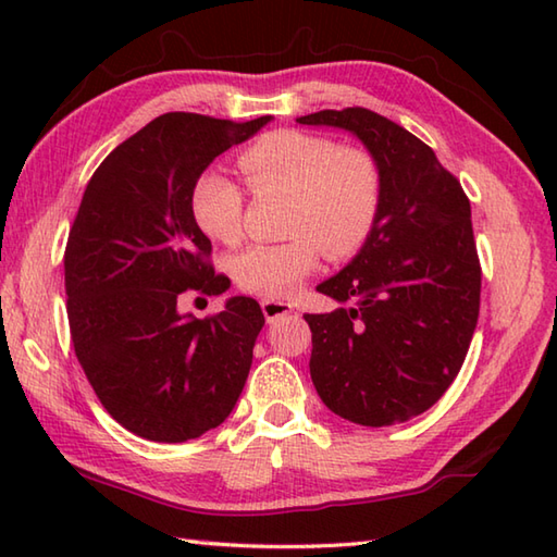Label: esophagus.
Returning <instances> with one entry per match:
<instances>
[{
    "mask_svg": "<svg viewBox=\"0 0 557 557\" xmlns=\"http://www.w3.org/2000/svg\"><path fill=\"white\" fill-rule=\"evenodd\" d=\"M260 309H263V315H265L268 323L277 321V318H282V315H289L294 311L292 304L275 301V299H263V301H260Z\"/></svg>",
    "mask_w": 557,
    "mask_h": 557,
    "instance_id": "esophagus-1",
    "label": "esophagus"
}]
</instances>
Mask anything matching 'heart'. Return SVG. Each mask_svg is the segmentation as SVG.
I'll return each instance as SVG.
<instances>
[{
	"label": "heart",
	"mask_w": 557,
	"mask_h": 557,
	"mask_svg": "<svg viewBox=\"0 0 557 557\" xmlns=\"http://www.w3.org/2000/svg\"><path fill=\"white\" fill-rule=\"evenodd\" d=\"M236 164L253 196L292 200L285 222L292 239L258 244L234 258V280L244 292L285 299L315 270L321 251L330 260H345L371 239L385 182L369 150L287 128L258 138L239 152ZM244 206L242 186L215 170L194 184L191 210L198 227L222 244L242 242Z\"/></svg>",
	"instance_id": "heart-1"
}]
</instances>
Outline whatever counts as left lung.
Segmentation results:
<instances>
[{
  "label": "left lung",
  "instance_id": "8db88e82",
  "mask_svg": "<svg viewBox=\"0 0 557 557\" xmlns=\"http://www.w3.org/2000/svg\"><path fill=\"white\" fill-rule=\"evenodd\" d=\"M297 122L357 136L385 182L371 239L318 285L347 306L304 315L311 381L325 407L351 423L381 429L419 417L453 385L479 321L469 198L423 140L377 112L323 110Z\"/></svg>",
  "mask_w": 557,
  "mask_h": 557
}]
</instances>
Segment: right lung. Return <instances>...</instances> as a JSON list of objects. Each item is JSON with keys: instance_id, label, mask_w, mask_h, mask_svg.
<instances>
[{"instance_id": "1", "label": "right lung", "mask_w": 557, "mask_h": 557, "mask_svg": "<svg viewBox=\"0 0 557 557\" xmlns=\"http://www.w3.org/2000/svg\"><path fill=\"white\" fill-rule=\"evenodd\" d=\"M268 122L168 112L116 146L83 194L64 251L71 342L102 407L146 441L218 429L244 389L265 325L258 301L232 297L208 318L176 301L227 289L191 191L212 160Z\"/></svg>"}]
</instances>
